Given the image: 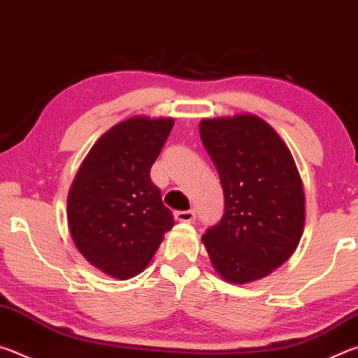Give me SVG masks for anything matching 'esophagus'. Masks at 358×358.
Instances as JSON below:
<instances>
[{
    "mask_svg": "<svg viewBox=\"0 0 358 358\" xmlns=\"http://www.w3.org/2000/svg\"><path fill=\"white\" fill-rule=\"evenodd\" d=\"M175 220L183 221V222H194L196 221V211L194 210H185V211H175Z\"/></svg>",
    "mask_w": 358,
    "mask_h": 358,
    "instance_id": "obj_1",
    "label": "esophagus"
}]
</instances>
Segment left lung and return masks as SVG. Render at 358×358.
Wrapping results in <instances>:
<instances>
[{"label":"left lung","instance_id":"1","mask_svg":"<svg viewBox=\"0 0 358 358\" xmlns=\"http://www.w3.org/2000/svg\"><path fill=\"white\" fill-rule=\"evenodd\" d=\"M201 138L220 173L221 221L202 241L224 280L245 284L292 256L305 224V192L286 143L256 115L202 120Z\"/></svg>","mask_w":358,"mask_h":358}]
</instances>
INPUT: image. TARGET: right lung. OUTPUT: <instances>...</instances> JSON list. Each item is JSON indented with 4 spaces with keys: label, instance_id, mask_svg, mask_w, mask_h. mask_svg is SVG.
I'll use <instances>...</instances> for the list:
<instances>
[{
    "label": "right lung",
    "instance_id": "right-lung-1",
    "mask_svg": "<svg viewBox=\"0 0 358 358\" xmlns=\"http://www.w3.org/2000/svg\"><path fill=\"white\" fill-rule=\"evenodd\" d=\"M172 128V118L147 117L113 126L90 150L71 186L68 220L77 250L118 280L141 273L173 226L150 177Z\"/></svg>",
    "mask_w": 358,
    "mask_h": 358
}]
</instances>
